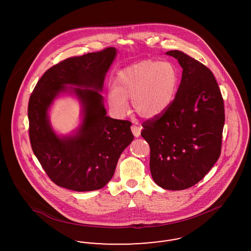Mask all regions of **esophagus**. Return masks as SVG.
Instances as JSON below:
<instances>
[{
    "mask_svg": "<svg viewBox=\"0 0 251 251\" xmlns=\"http://www.w3.org/2000/svg\"><path fill=\"white\" fill-rule=\"evenodd\" d=\"M131 132L133 133V135L135 137H138L141 133V130H142V127L140 126H136V125H132L131 127Z\"/></svg>",
    "mask_w": 251,
    "mask_h": 251,
    "instance_id": "34e87169",
    "label": "esophagus"
}]
</instances>
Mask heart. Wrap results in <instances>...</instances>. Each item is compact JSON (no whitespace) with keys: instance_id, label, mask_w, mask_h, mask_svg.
I'll use <instances>...</instances> for the list:
<instances>
[{"instance_id":"heart-1","label":"heart","mask_w":251,"mask_h":251,"mask_svg":"<svg viewBox=\"0 0 251 251\" xmlns=\"http://www.w3.org/2000/svg\"><path fill=\"white\" fill-rule=\"evenodd\" d=\"M178 86L179 72L171 62L142 60L118 72L108 102L117 115L123 116L128 110L127 100H131L139 116L154 119L171 105Z\"/></svg>"}]
</instances>
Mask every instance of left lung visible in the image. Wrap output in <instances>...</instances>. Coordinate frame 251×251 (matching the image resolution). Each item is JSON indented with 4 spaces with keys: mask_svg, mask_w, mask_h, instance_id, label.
Masks as SVG:
<instances>
[{
    "mask_svg": "<svg viewBox=\"0 0 251 251\" xmlns=\"http://www.w3.org/2000/svg\"><path fill=\"white\" fill-rule=\"evenodd\" d=\"M166 53L178 60L181 81L171 105L145 121L141 135L151 148L156 184L177 191L201 180L218 160L225 111L213 72L180 50Z\"/></svg>",
    "mask_w": 251,
    "mask_h": 251,
    "instance_id": "left-lung-1",
    "label": "left lung"
}]
</instances>
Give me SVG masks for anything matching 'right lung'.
<instances>
[{"label":"right lung","instance_id":"obj_1","mask_svg":"<svg viewBox=\"0 0 251 251\" xmlns=\"http://www.w3.org/2000/svg\"><path fill=\"white\" fill-rule=\"evenodd\" d=\"M117 49L71 57L49 69L28 104L32 150L50 179L77 192L99 190L114 176L122 151L133 140L131 123L106 116L100 94ZM62 94L75 95L82 111L79 127L69 136L53 130L48 110Z\"/></svg>","mask_w":251,"mask_h":251}]
</instances>
